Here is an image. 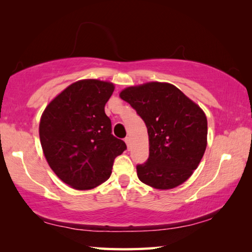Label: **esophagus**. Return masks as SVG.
<instances>
[{"instance_id": "obj_1", "label": "esophagus", "mask_w": 252, "mask_h": 252, "mask_svg": "<svg viewBox=\"0 0 252 252\" xmlns=\"http://www.w3.org/2000/svg\"><path fill=\"white\" fill-rule=\"evenodd\" d=\"M125 141H126V146H127V148H130V136H126V138L125 139Z\"/></svg>"}]
</instances>
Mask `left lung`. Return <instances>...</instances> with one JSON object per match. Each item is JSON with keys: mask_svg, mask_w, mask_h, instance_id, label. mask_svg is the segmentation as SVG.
<instances>
[{"mask_svg": "<svg viewBox=\"0 0 252 252\" xmlns=\"http://www.w3.org/2000/svg\"><path fill=\"white\" fill-rule=\"evenodd\" d=\"M146 123L149 158L136 165L140 181L167 190L182 185L201 161L208 122L199 105L169 83L149 82L120 93Z\"/></svg>", "mask_w": 252, "mask_h": 252, "instance_id": "8db88e82", "label": "left lung"}]
</instances>
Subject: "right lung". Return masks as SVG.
I'll return each instance as SVG.
<instances>
[{
    "label": "right lung",
    "mask_w": 252,
    "mask_h": 252,
    "mask_svg": "<svg viewBox=\"0 0 252 252\" xmlns=\"http://www.w3.org/2000/svg\"><path fill=\"white\" fill-rule=\"evenodd\" d=\"M114 85L81 80L54 97L41 117V146L50 168L76 190L93 189L108 180L114 159L126 150L112 134L104 112Z\"/></svg>",
    "instance_id": "add662e5"
}]
</instances>
